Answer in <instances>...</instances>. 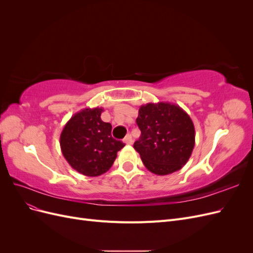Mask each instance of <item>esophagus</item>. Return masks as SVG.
Listing matches in <instances>:
<instances>
[{
  "mask_svg": "<svg viewBox=\"0 0 253 253\" xmlns=\"http://www.w3.org/2000/svg\"><path fill=\"white\" fill-rule=\"evenodd\" d=\"M124 141H125V143H126V144H132V143H133V138H132V136L129 135V134H127V135L125 137Z\"/></svg>",
  "mask_w": 253,
  "mask_h": 253,
  "instance_id": "obj_1",
  "label": "esophagus"
}]
</instances>
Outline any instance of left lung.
I'll list each match as a JSON object with an SVG mask.
<instances>
[{
    "label": "left lung",
    "instance_id": "obj_1",
    "mask_svg": "<svg viewBox=\"0 0 253 253\" xmlns=\"http://www.w3.org/2000/svg\"><path fill=\"white\" fill-rule=\"evenodd\" d=\"M141 135L134 149L144 167L156 175H168L187 164L195 144L192 119L179 105L170 102L147 103L136 119Z\"/></svg>",
    "mask_w": 253,
    "mask_h": 253
}]
</instances>
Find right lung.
I'll return each instance as SVG.
<instances>
[{
	"instance_id": "add662e5",
	"label": "right lung",
	"mask_w": 253,
	"mask_h": 253,
	"mask_svg": "<svg viewBox=\"0 0 253 253\" xmlns=\"http://www.w3.org/2000/svg\"><path fill=\"white\" fill-rule=\"evenodd\" d=\"M102 108H85L73 115L60 135V147L74 170L95 177L110 170L125 147L112 137V126L101 120Z\"/></svg>"
}]
</instances>
